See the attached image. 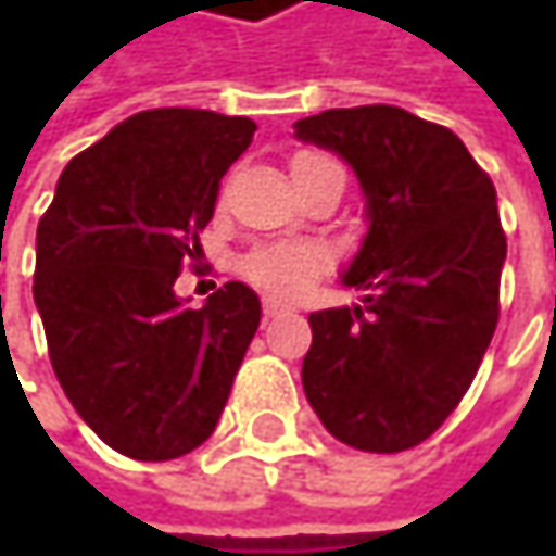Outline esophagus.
I'll return each mask as SVG.
<instances>
[{
  "instance_id": "obj_1",
  "label": "esophagus",
  "mask_w": 556,
  "mask_h": 556,
  "mask_svg": "<svg viewBox=\"0 0 556 556\" xmlns=\"http://www.w3.org/2000/svg\"><path fill=\"white\" fill-rule=\"evenodd\" d=\"M286 308H289L286 302H277V299H267V302H264V318H277V315H282Z\"/></svg>"
}]
</instances>
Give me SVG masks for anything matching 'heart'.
Here are the masks:
<instances>
[{
	"mask_svg": "<svg viewBox=\"0 0 556 556\" xmlns=\"http://www.w3.org/2000/svg\"><path fill=\"white\" fill-rule=\"evenodd\" d=\"M331 161L321 154H295L292 161V179L328 167ZM325 267V257L312 244H267L244 257V274L254 286L274 292V295H295L302 292L318 270Z\"/></svg>",
	"mask_w": 556,
	"mask_h": 556,
	"instance_id": "b5f03b06",
	"label": "heart"
}]
</instances>
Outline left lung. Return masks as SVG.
I'll return each mask as SVG.
<instances>
[{
    "label": "left lung",
    "instance_id": "obj_1",
    "mask_svg": "<svg viewBox=\"0 0 556 556\" xmlns=\"http://www.w3.org/2000/svg\"><path fill=\"white\" fill-rule=\"evenodd\" d=\"M295 138L351 164L370 222L341 274L364 302L308 315L305 399L338 441L408 451L457 408L500 321L496 186L454 131L395 105L328 109Z\"/></svg>",
    "mask_w": 556,
    "mask_h": 556
}]
</instances>
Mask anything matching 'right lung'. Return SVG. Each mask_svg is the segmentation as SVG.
I'll use <instances>...</instances> for the list:
<instances>
[{
  "label": "right lung",
  "instance_id": "1",
  "mask_svg": "<svg viewBox=\"0 0 556 556\" xmlns=\"http://www.w3.org/2000/svg\"><path fill=\"white\" fill-rule=\"evenodd\" d=\"M254 131L244 115L138 112L66 164L38 222L35 305L56 380L125 457L173 460L208 441L261 325L244 282L202 308L173 289Z\"/></svg>",
  "mask_w": 556,
  "mask_h": 556
}]
</instances>
